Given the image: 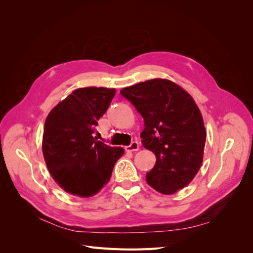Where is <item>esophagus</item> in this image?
Returning <instances> with one entry per match:
<instances>
[{"mask_svg":"<svg viewBox=\"0 0 253 253\" xmlns=\"http://www.w3.org/2000/svg\"><path fill=\"white\" fill-rule=\"evenodd\" d=\"M138 149H139V143L137 141H133L131 144L126 147V151L127 152H135V151H138Z\"/></svg>","mask_w":253,"mask_h":253,"instance_id":"obj_1","label":"esophagus"}]
</instances>
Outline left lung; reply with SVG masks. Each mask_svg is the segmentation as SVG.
<instances>
[{"instance_id": "obj_1", "label": "left lung", "mask_w": 253, "mask_h": 253, "mask_svg": "<svg viewBox=\"0 0 253 253\" xmlns=\"http://www.w3.org/2000/svg\"><path fill=\"white\" fill-rule=\"evenodd\" d=\"M120 94L142 116V145L156 156L147 182L167 195L188 186L202 166L206 142L204 120L193 98L167 79L137 83Z\"/></svg>"}]
</instances>
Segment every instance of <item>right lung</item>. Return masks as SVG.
I'll return each mask as SVG.
<instances>
[{"label": "right lung", "mask_w": 253, "mask_h": 253, "mask_svg": "<svg viewBox=\"0 0 253 253\" xmlns=\"http://www.w3.org/2000/svg\"><path fill=\"white\" fill-rule=\"evenodd\" d=\"M115 88L75 89L45 120L42 151L52 178L65 192L80 197L98 193L109 182L124 149L94 136L98 120L109 109Z\"/></svg>", "instance_id": "obj_1"}]
</instances>
